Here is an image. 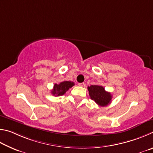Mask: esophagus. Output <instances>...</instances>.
<instances>
[{
	"instance_id": "obj_1",
	"label": "esophagus",
	"mask_w": 153,
	"mask_h": 153,
	"mask_svg": "<svg viewBox=\"0 0 153 153\" xmlns=\"http://www.w3.org/2000/svg\"><path fill=\"white\" fill-rule=\"evenodd\" d=\"M78 85H79V86H80V87H83L84 85H85V84H84V82H81V83H79Z\"/></svg>"
}]
</instances>
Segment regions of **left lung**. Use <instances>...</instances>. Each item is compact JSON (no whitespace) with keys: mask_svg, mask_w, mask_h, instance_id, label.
<instances>
[{"mask_svg":"<svg viewBox=\"0 0 153 153\" xmlns=\"http://www.w3.org/2000/svg\"><path fill=\"white\" fill-rule=\"evenodd\" d=\"M90 97L92 100L101 107L108 105L111 101L112 95L107 92L103 87L100 85H91L87 87Z\"/></svg>","mask_w":153,"mask_h":153,"instance_id":"1","label":"left lung"}]
</instances>
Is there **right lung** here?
I'll use <instances>...</instances> for the list:
<instances>
[{"instance_id":"add662e5","label":"right lung","mask_w":153,"mask_h":153,"mask_svg":"<svg viewBox=\"0 0 153 153\" xmlns=\"http://www.w3.org/2000/svg\"><path fill=\"white\" fill-rule=\"evenodd\" d=\"M74 83L71 81H63L60 84L53 85V88L52 91V94L55 96L63 95L70 88L73 87Z\"/></svg>"}]
</instances>
